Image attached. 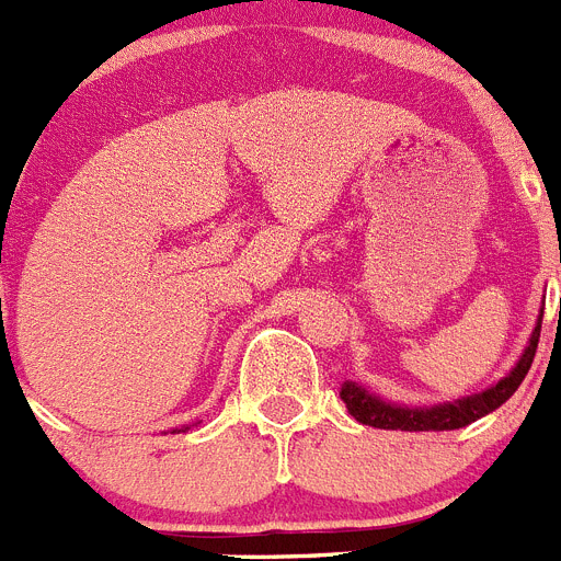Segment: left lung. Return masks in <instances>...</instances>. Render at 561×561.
I'll return each instance as SVG.
<instances>
[{
  "mask_svg": "<svg viewBox=\"0 0 561 561\" xmlns=\"http://www.w3.org/2000/svg\"><path fill=\"white\" fill-rule=\"evenodd\" d=\"M561 314V309H559ZM539 332H542V314L536 320V329L530 334V343L522 352L519 363L511 368V375L502 377L496 386L480 391V394L462 397L454 403H439V405H420V409H409V405H394L386 403L380 397L368 394L357 382H343L340 389V400L346 403L348 414L357 423L371 425V428H389V431H454L466 428L473 420L485 417L494 409H500L516 389L519 382L528 375L530 363H534L536 343H539Z\"/></svg>",
  "mask_w": 561,
  "mask_h": 561,
  "instance_id": "left-lung-1",
  "label": "left lung"
}]
</instances>
